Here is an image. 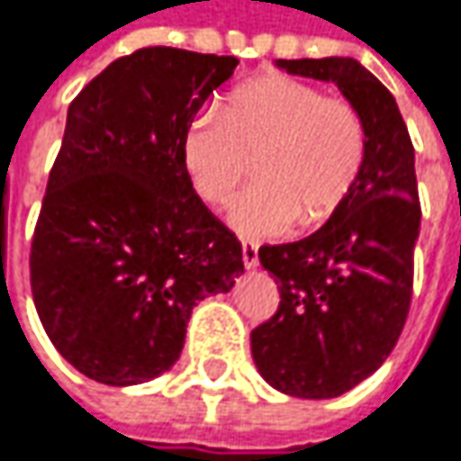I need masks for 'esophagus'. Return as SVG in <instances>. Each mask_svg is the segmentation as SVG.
<instances>
[{"mask_svg":"<svg viewBox=\"0 0 461 461\" xmlns=\"http://www.w3.org/2000/svg\"><path fill=\"white\" fill-rule=\"evenodd\" d=\"M241 254H243V265H246V269H257V267H259V249H257V243L243 241Z\"/></svg>","mask_w":461,"mask_h":461,"instance_id":"esophagus-1","label":"esophagus"}]
</instances>
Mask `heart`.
Instances as JSON below:
<instances>
[{
    "mask_svg": "<svg viewBox=\"0 0 461 461\" xmlns=\"http://www.w3.org/2000/svg\"><path fill=\"white\" fill-rule=\"evenodd\" d=\"M366 155V129L342 98L309 82L272 75L241 85L225 111L196 113L181 158L202 202H230L251 158L257 184L230 207V228L251 241L285 233L295 220L316 225L345 202Z\"/></svg>",
    "mask_w": 461,
    "mask_h": 461,
    "instance_id": "1",
    "label": "heart"
}]
</instances>
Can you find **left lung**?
I'll return each mask as SVG.
<instances>
[{
	"label": "left lung",
	"instance_id": "1",
	"mask_svg": "<svg viewBox=\"0 0 461 461\" xmlns=\"http://www.w3.org/2000/svg\"><path fill=\"white\" fill-rule=\"evenodd\" d=\"M288 75L334 82L366 129L356 184L306 239L262 246L277 313L251 332L262 379L301 400H332L394 350L412 298L420 233L415 150L394 95L357 59H277Z\"/></svg>",
	"mask_w": 461,
	"mask_h": 461
}]
</instances>
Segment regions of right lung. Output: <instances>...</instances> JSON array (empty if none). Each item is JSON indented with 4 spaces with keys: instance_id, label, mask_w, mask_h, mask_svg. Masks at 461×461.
<instances>
[{
    "instance_id": "add662e5",
    "label": "right lung",
    "mask_w": 461,
    "mask_h": 461,
    "mask_svg": "<svg viewBox=\"0 0 461 461\" xmlns=\"http://www.w3.org/2000/svg\"><path fill=\"white\" fill-rule=\"evenodd\" d=\"M239 59L148 46L69 104L35 225L31 288L61 357L131 386L181 356L199 301L243 275L241 243L184 168V134Z\"/></svg>"
}]
</instances>
